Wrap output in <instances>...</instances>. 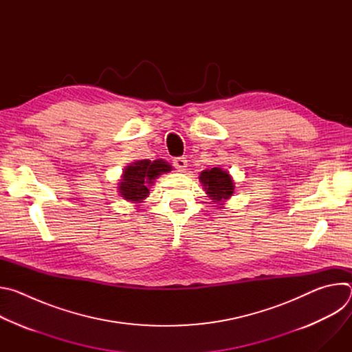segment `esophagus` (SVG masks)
Instances as JSON below:
<instances>
[{
	"label": "esophagus",
	"instance_id": "1",
	"mask_svg": "<svg viewBox=\"0 0 352 352\" xmlns=\"http://www.w3.org/2000/svg\"><path fill=\"white\" fill-rule=\"evenodd\" d=\"M174 167L179 171V173H184L188 167V160L186 157H177L174 159Z\"/></svg>",
	"mask_w": 352,
	"mask_h": 352
}]
</instances>
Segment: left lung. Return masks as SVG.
<instances>
[{
    "instance_id": "8db88e82",
    "label": "left lung",
    "mask_w": 352,
    "mask_h": 352,
    "mask_svg": "<svg viewBox=\"0 0 352 352\" xmlns=\"http://www.w3.org/2000/svg\"><path fill=\"white\" fill-rule=\"evenodd\" d=\"M199 181L202 184L206 195L214 205L223 208L227 200L235 193V182L227 170L220 167H213L210 170H204L199 175Z\"/></svg>"
}]
</instances>
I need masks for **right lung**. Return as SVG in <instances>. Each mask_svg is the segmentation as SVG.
Masks as SVG:
<instances>
[{
    "label": "right lung",
    "instance_id": "1",
    "mask_svg": "<svg viewBox=\"0 0 352 352\" xmlns=\"http://www.w3.org/2000/svg\"><path fill=\"white\" fill-rule=\"evenodd\" d=\"M173 170L171 164L163 159L138 160L126 166L122 171L121 179L118 182V193L128 202L135 205L142 204L148 196V188L152 186L162 174L170 173Z\"/></svg>",
    "mask_w": 352,
    "mask_h": 352
}]
</instances>
